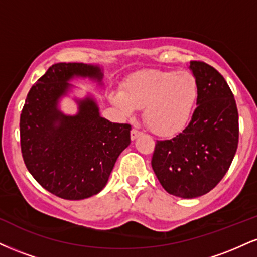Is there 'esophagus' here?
<instances>
[{"instance_id": "1", "label": "esophagus", "mask_w": 257, "mask_h": 257, "mask_svg": "<svg viewBox=\"0 0 257 257\" xmlns=\"http://www.w3.org/2000/svg\"><path fill=\"white\" fill-rule=\"evenodd\" d=\"M141 134H143V133H141L140 131H138V129H132V132H131L132 140H135V139H138Z\"/></svg>"}]
</instances>
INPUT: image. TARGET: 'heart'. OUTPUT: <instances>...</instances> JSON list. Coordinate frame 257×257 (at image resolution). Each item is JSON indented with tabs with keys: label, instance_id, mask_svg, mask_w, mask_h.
Returning <instances> with one entry per match:
<instances>
[{
	"label": "heart",
	"instance_id": "heart-1",
	"mask_svg": "<svg viewBox=\"0 0 257 257\" xmlns=\"http://www.w3.org/2000/svg\"><path fill=\"white\" fill-rule=\"evenodd\" d=\"M198 96L191 72L149 70L135 73L123 91L111 95L113 105L126 114L144 108V122L159 137H174L186 128Z\"/></svg>",
	"mask_w": 257,
	"mask_h": 257
}]
</instances>
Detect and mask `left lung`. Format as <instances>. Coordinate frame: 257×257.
Listing matches in <instances>:
<instances>
[{
    "label": "left lung",
    "mask_w": 257,
    "mask_h": 257,
    "mask_svg": "<svg viewBox=\"0 0 257 257\" xmlns=\"http://www.w3.org/2000/svg\"><path fill=\"white\" fill-rule=\"evenodd\" d=\"M198 96L188 125L157 141L152 169L164 190L181 198L210 192L229 169L239 139L234 95L223 76L204 61H190Z\"/></svg>",
    "instance_id": "left-lung-1"
}]
</instances>
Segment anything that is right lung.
Wrapping results in <instances>:
<instances>
[{"label": "right lung", "instance_id": "right-lung-1", "mask_svg": "<svg viewBox=\"0 0 257 257\" xmlns=\"http://www.w3.org/2000/svg\"><path fill=\"white\" fill-rule=\"evenodd\" d=\"M101 82L99 66L58 63L31 87L20 114V147L34 179L63 199L79 200L98 194L123 150L131 144V124L100 116L91 98L78 100V113L66 116L58 100L73 77Z\"/></svg>", "mask_w": 257, "mask_h": 257}]
</instances>
